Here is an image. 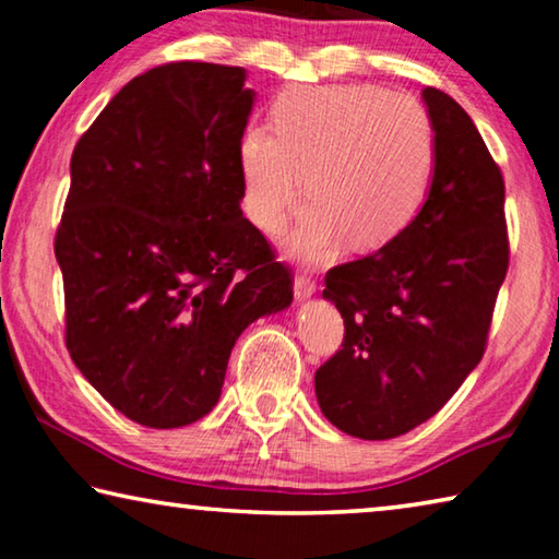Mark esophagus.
<instances>
[{
	"label": "esophagus",
	"mask_w": 559,
	"mask_h": 559,
	"mask_svg": "<svg viewBox=\"0 0 559 559\" xmlns=\"http://www.w3.org/2000/svg\"><path fill=\"white\" fill-rule=\"evenodd\" d=\"M293 290H296V298H308L316 293V281L308 273H298L296 283H293Z\"/></svg>",
	"instance_id": "obj_1"
}]
</instances>
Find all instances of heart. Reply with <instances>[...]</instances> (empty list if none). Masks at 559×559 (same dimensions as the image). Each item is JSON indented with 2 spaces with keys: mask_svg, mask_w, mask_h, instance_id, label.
I'll list each match as a JSON object with an SVG mask.
<instances>
[{
  "mask_svg": "<svg viewBox=\"0 0 559 559\" xmlns=\"http://www.w3.org/2000/svg\"><path fill=\"white\" fill-rule=\"evenodd\" d=\"M269 116L271 132L253 126L239 140L241 210L257 229L276 234L306 182L313 204L290 239L298 257H328L345 236L355 249H377L421 210L437 140L427 108L409 93L293 86Z\"/></svg>",
  "mask_w": 559,
  "mask_h": 559,
  "instance_id": "b5f03b06",
  "label": "heart"
}]
</instances>
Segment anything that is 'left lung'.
Returning a JSON list of instances; mask_svg holds the SVG:
<instances>
[{"label": "left lung", "instance_id": "1", "mask_svg": "<svg viewBox=\"0 0 559 559\" xmlns=\"http://www.w3.org/2000/svg\"><path fill=\"white\" fill-rule=\"evenodd\" d=\"M421 96L437 140L427 202L380 251L325 273L345 337L318 367L316 396L330 424L367 441L431 419L473 372L510 261L500 167L449 93Z\"/></svg>", "mask_w": 559, "mask_h": 559}]
</instances>
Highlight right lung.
<instances>
[{
  "instance_id": "right-lung-1",
  "label": "right lung",
  "mask_w": 559,
  "mask_h": 559,
  "mask_svg": "<svg viewBox=\"0 0 559 559\" xmlns=\"http://www.w3.org/2000/svg\"><path fill=\"white\" fill-rule=\"evenodd\" d=\"M243 81L239 66H155L71 155L53 239L66 347L103 400L150 429L210 414L236 337L293 300L290 269L239 206Z\"/></svg>"
}]
</instances>
